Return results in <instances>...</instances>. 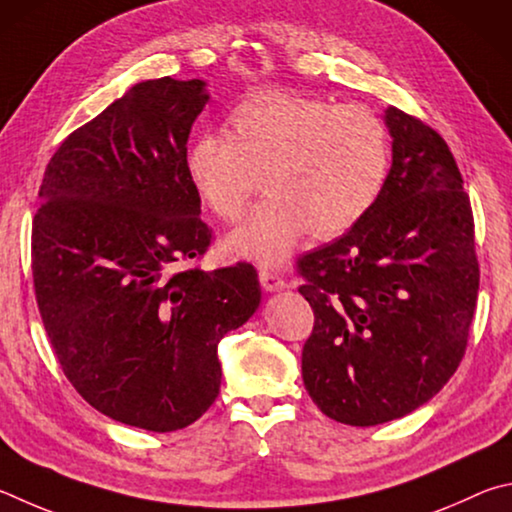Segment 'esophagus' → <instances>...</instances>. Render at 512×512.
Masks as SVG:
<instances>
[{"label":"esophagus","mask_w":512,"mask_h":512,"mask_svg":"<svg viewBox=\"0 0 512 512\" xmlns=\"http://www.w3.org/2000/svg\"><path fill=\"white\" fill-rule=\"evenodd\" d=\"M258 279H261V285L265 292H281L288 288V281H285L283 276L274 270H261L258 272Z\"/></svg>","instance_id":"34e87169"}]
</instances>
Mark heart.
<instances>
[{"label":"heart","instance_id":"b5f03b06","mask_svg":"<svg viewBox=\"0 0 512 512\" xmlns=\"http://www.w3.org/2000/svg\"><path fill=\"white\" fill-rule=\"evenodd\" d=\"M389 159V132L366 107L258 92L233 107L229 134H200L184 164L202 202L227 222L242 218L263 173L270 195L227 247L276 265L308 231L335 238L362 222L387 182Z\"/></svg>","mask_w":512,"mask_h":512}]
</instances>
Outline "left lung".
Returning <instances> with one entry per match:
<instances>
[{"instance_id":"left-lung-1","label":"left lung","mask_w":512,"mask_h":512,"mask_svg":"<svg viewBox=\"0 0 512 512\" xmlns=\"http://www.w3.org/2000/svg\"><path fill=\"white\" fill-rule=\"evenodd\" d=\"M384 123L393 161L378 202L297 263L315 310L303 384L328 418L355 427L407 416L445 387L479 292L472 206L450 148L398 107Z\"/></svg>"}]
</instances>
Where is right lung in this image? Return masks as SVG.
<instances>
[{"mask_svg":"<svg viewBox=\"0 0 512 512\" xmlns=\"http://www.w3.org/2000/svg\"><path fill=\"white\" fill-rule=\"evenodd\" d=\"M204 80H143L69 134L33 218L35 299L67 380L123 425L175 432L220 393V339L261 303L249 263L204 272L211 229L186 175Z\"/></svg>","mask_w":512,"mask_h":512,"instance_id":"obj_1","label":"right lung"}]
</instances>
